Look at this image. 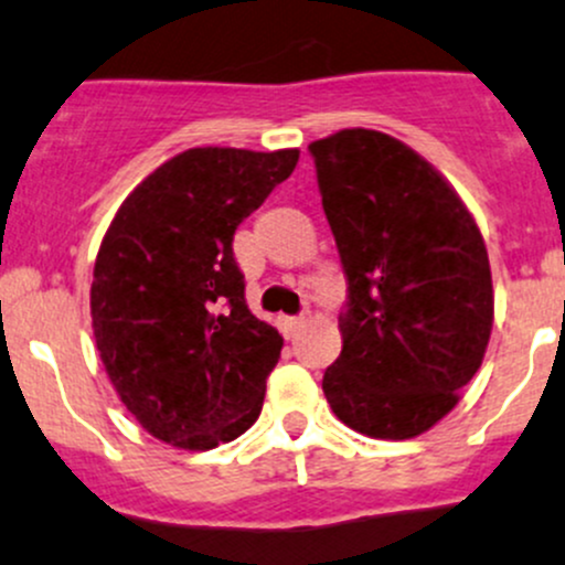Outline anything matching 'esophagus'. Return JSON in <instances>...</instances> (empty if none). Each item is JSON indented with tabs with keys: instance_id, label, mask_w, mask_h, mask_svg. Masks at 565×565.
<instances>
[{
	"instance_id": "esophagus-1",
	"label": "esophagus",
	"mask_w": 565,
	"mask_h": 565,
	"mask_svg": "<svg viewBox=\"0 0 565 565\" xmlns=\"http://www.w3.org/2000/svg\"><path fill=\"white\" fill-rule=\"evenodd\" d=\"M306 322H308V317H287L284 319V328H287L289 332H295V330H300Z\"/></svg>"
}]
</instances>
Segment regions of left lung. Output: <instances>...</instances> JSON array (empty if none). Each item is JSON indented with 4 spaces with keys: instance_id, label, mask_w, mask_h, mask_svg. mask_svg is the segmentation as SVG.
Masks as SVG:
<instances>
[{
    "instance_id": "left-lung-1",
    "label": "left lung",
    "mask_w": 565,
    "mask_h": 565,
    "mask_svg": "<svg viewBox=\"0 0 565 565\" xmlns=\"http://www.w3.org/2000/svg\"><path fill=\"white\" fill-rule=\"evenodd\" d=\"M308 151L349 284L324 397L362 436L414 438L452 412L482 365L492 330L482 233L406 142L341 129Z\"/></svg>"
}]
</instances>
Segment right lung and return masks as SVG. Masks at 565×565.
<instances>
[{
  "mask_svg": "<svg viewBox=\"0 0 565 565\" xmlns=\"http://www.w3.org/2000/svg\"><path fill=\"white\" fill-rule=\"evenodd\" d=\"M298 157L189 148L113 216L94 263V341L127 412L159 441L213 449L263 412L284 338L248 311L233 235Z\"/></svg>",
  "mask_w": 565,
  "mask_h": 565,
  "instance_id": "1",
  "label": "right lung"
}]
</instances>
